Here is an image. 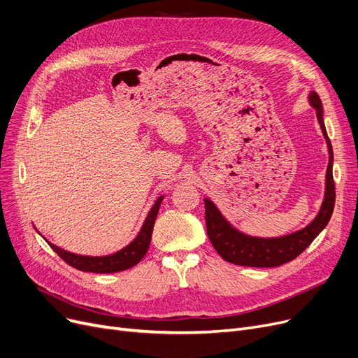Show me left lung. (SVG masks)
<instances>
[{"instance_id":"1","label":"left lung","mask_w":358,"mask_h":358,"mask_svg":"<svg viewBox=\"0 0 358 358\" xmlns=\"http://www.w3.org/2000/svg\"><path fill=\"white\" fill-rule=\"evenodd\" d=\"M309 103L316 110L317 122L323 132V137L327 140L329 152V163L325 179V196H323L322 207L317 215L313 218L312 223L294 233L280 237H255L233 227L214 206V202L206 198L203 202H206L207 233L214 249L224 261L234 265L255 268L280 266L285 262L296 259L329 223L335 206V183L332 176L334 151L328 138L325 122H323L322 101L316 92L309 93Z\"/></svg>"}]
</instances>
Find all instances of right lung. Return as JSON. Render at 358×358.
I'll return each instance as SVG.
<instances>
[{"mask_svg": "<svg viewBox=\"0 0 358 358\" xmlns=\"http://www.w3.org/2000/svg\"><path fill=\"white\" fill-rule=\"evenodd\" d=\"M163 198L164 196L162 195L156 199L155 206L151 207L138 236L135 237L128 246L117 250L116 253L106 255V257H84V255L71 253L52 243L49 242L48 243L54 249V252L58 253L59 258H62L68 265H71L76 269H80L84 272H96V274H110V272L125 271L128 268H132L134 265H137L147 253L151 242L152 227H155V221L159 214V208Z\"/></svg>", "mask_w": 358, "mask_h": 358, "instance_id": "add662e5", "label": "right lung"}]
</instances>
